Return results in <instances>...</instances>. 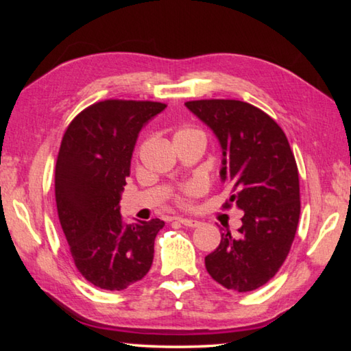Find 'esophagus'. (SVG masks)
Instances as JSON below:
<instances>
[{
	"label": "esophagus",
	"instance_id": "34e87169",
	"mask_svg": "<svg viewBox=\"0 0 351 351\" xmlns=\"http://www.w3.org/2000/svg\"><path fill=\"white\" fill-rule=\"evenodd\" d=\"M178 221H180L181 224L187 226V228H198V226L201 224L199 221H197V219H192V218H178Z\"/></svg>",
	"mask_w": 351,
	"mask_h": 351
}]
</instances>
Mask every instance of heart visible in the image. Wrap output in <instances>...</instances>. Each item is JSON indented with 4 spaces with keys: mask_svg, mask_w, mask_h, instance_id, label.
Instances as JSON below:
<instances>
[{
    "mask_svg": "<svg viewBox=\"0 0 351 351\" xmlns=\"http://www.w3.org/2000/svg\"><path fill=\"white\" fill-rule=\"evenodd\" d=\"M193 133H199V132H197V130H190V128H181V130H178V132L175 133V136H173V139L175 138H181V136H187V134H193ZM198 192V187L197 186H193V184H189V186H186L182 189V195H180V197L176 198V201L180 204H186V198L187 197H190V195H193V193H197Z\"/></svg>",
    "mask_w": 351,
    "mask_h": 351,
    "instance_id": "obj_1",
    "label": "heart"
}]
</instances>
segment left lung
<instances>
[{
  "mask_svg": "<svg viewBox=\"0 0 351 351\" xmlns=\"http://www.w3.org/2000/svg\"><path fill=\"white\" fill-rule=\"evenodd\" d=\"M223 148L221 180L232 187L224 209L243 210L241 228L221 234L206 269L224 288L247 293L287 260L300 217L299 170L283 130L257 106L230 99L190 100Z\"/></svg>",
  "mask_w": 351,
  "mask_h": 351,
  "instance_id": "8db88e82",
  "label": "left lung"
}]
</instances>
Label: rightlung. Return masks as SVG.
I'll return each instance as SVG.
<instances>
[{"label":"right lung","instance_id":"add662e5","mask_svg":"<svg viewBox=\"0 0 351 351\" xmlns=\"http://www.w3.org/2000/svg\"><path fill=\"white\" fill-rule=\"evenodd\" d=\"M165 104L108 99L77 114L63 134L56 164L58 219L75 268L94 287L122 291L152 268L164 221L127 224L121 193L141 128Z\"/></svg>","mask_w":351,"mask_h":351}]
</instances>
